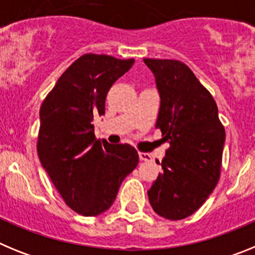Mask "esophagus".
<instances>
[{
    "instance_id": "34e87169",
    "label": "esophagus",
    "mask_w": 255,
    "mask_h": 255,
    "mask_svg": "<svg viewBox=\"0 0 255 255\" xmlns=\"http://www.w3.org/2000/svg\"><path fill=\"white\" fill-rule=\"evenodd\" d=\"M139 158H140V161H152L150 154H148V153H143V152H139Z\"/></svg>"
}]
</instances>
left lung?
I'll list each match as a JSON object with an SVG mask.
<instances>
[{"label":"left lung","mask_w":255,"mask_h":255,"mask_svg":"<svg viewBox=\"0 0 255 255\" xmlns=\"http://www.w3.org/2000/svg\"><path fill=\"white\" fill-rule=\"evenodd\" d=\"M154 74L161 106L155 129L170 143L148 198L153 211L167 220L193 215L220 179L225 128L218 108L184 62L144 58ZM159 164L158 161H155Z\"/></svg>","instance_id":"obj_1"}]
</instances>
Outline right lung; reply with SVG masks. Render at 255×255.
<instances>
[{"mask_svg":"<svg viewBox=\"0 0 255 255\" xmlns=\"http://www.w3.org/2000/svg\"><path fill=\"white\" fill-rule=\"evenodd\" d=\"M134 61L83 55L67 67L40 106V163L65 203L83 216L107 211L123 180L138 166L134 147L97 139L92 124L94 116L105 115L110 88Z\"/></svg>","mask_w":255,"mask_h":255,"instance_id":"right-lung-1","label":"right lung"}]
</instances>
